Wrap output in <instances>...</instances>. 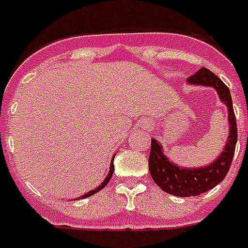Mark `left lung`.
Listing matches in <instances>:
<instances>
[{"label":"left lung","instance_id":"left-lung-1","mask_svg":"<svg viewBox=\"0 0 248 248\" xmlns=\"http://www.w3.org/2000/svg\"><path fill=\"white\" fill-rule=\"evenodd\" d=\"M187 84L208 86L218 93L219 99L228 110L229 135L218 158L213 163L196 168H185L173 163L163 152L162 144L155 139H152V149L149 155V172L152 178L164 192L181 197L197 196L222 182L232 164L237 142V124L232 96L224 82L210 70L202 67L195 75L187 78Z\"/></svg>","mask_w":248,"mask_h":248}]
</instances>
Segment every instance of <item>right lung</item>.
<instances>
[{
    "instance_id": "right-lung-1",
    "label": "right lung",
    "mask_w": 248,
    "mask_h": 248,
    "mask_svg": "<svg viewBox=\"0 0 248 248\" xmlns=\"http://www.w3.org/2000/svg\"><path fill=\"white\" fill-rule=\"evenodd\" d=\"M113 159H114V155H113V158H112V160H110V164H109V172H108V174H107V177H106V178H104L103 182L100 183V185H99V186H98V187H95V188H94V190L89 191V192H86V194L82 195L81 197H78V199H85V197L92 196V195H94V194H95V192H98V191H100V190H102V188H104V187L107 186V183L109 182V180H110V178H112V174H113V170H114ZM75 200H76V199H75Z\"/></svg>"
}]
</instances>
